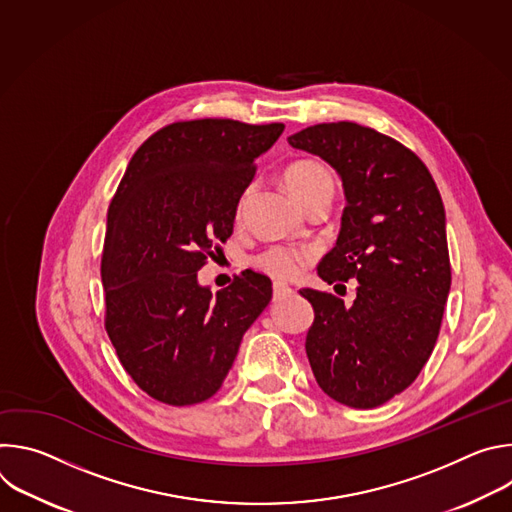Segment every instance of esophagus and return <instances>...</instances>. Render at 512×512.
<instances>
[{
    "instance_id": "34e87169",
    "label": "esophagus",
    "mask_w": 512,
    "mask_h": 512,
    "mask_svg": "<svg viewBox=\"0 0 512 512\" xmlns=\"http://www.w3.org/2000/svg\"><path fill=\"white\" fill-rule=\"evenodd\" d=\"M289 294H291V287L287 283H279V281L273 283V298L275 300H281V298H285Z\"/></svg>"
}]
</instances>
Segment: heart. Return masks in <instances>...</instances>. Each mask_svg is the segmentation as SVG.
Here are the masks:
<instances>
[{"instance_id": "b5f03b06", "label": "heart", "mask_w": 512, "mask_h": 512, "mask_svg": "<svg viewBox=\"0 0 512 512\" xmlns=\"http://www.w3.org/2000/svg\"><path fill=\"white\" fill-rule=\"evenodd\" d=\"M283 180H285L287 190L296 200H300L306 194L320 190V188H334V178H332L330 170L316 160H298L294 164H289L283 172ZM247 194L249 192L245 190L237 202L239 212L243 210ZM300 263H302V255L296 249L281 247V245L263 251L255 259V265L259 269H263L265 273L279 277V279L294 277L300 269Z\"/></svg>"}]
</instances>
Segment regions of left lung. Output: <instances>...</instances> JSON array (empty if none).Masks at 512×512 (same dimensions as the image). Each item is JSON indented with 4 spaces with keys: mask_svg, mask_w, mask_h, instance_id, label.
I'll return each mask as SVG.
<instances>
[{
    "mask_svg": "<svg viewBox=\"0 0 512 512\" xmlns=\"http://www.w3.org/2000/svg\"><path fill=\"white\" fill-rule=\"evenodd\" d=\"M287 141L330 164L344 188L336 247L318 275L360 283L352 306L300 291L314 308L310 367L328 397L373 409L417 379L440 334L452 285L444 202L425 164L371 127L320 123Z\"/></svg>",
    "mask_w": 512,
    "mask_h": 512,
    "instance_id": "left-lung-1",
    "label": "left lung"
}]
</instances>
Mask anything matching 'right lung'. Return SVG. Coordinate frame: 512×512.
Segmentation results:
<instances>
[{"instance_id":"1","label":"right lung","mask_w":512,"mask_h":512,"mask_svg":"<svg viewBox=\"0 0 512 512\" xmlns=\"http://www.w3.org/2000/svg\"><path fill=\"white\" fill-rule=\"evenodd\" d=\"M283 123H172L133 154L107 212L101 261L105 328L139 389L194 405L221 389L243 334L271 302V279L251 269L212 296L198 269L212 241L233 235L255 160Z\"/></svg>"}]
</instances>
